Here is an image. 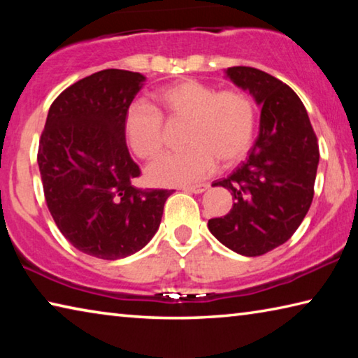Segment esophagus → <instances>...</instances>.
Instances as JSON below:
<instances>
[{
  "mask_svg": "<svg viewBox=\"0 0 358 358\" xmlns=\"http://www.w3.org/2000/svg\"><path fill=\"white\" fill-rule=\"evenodd\" d=\"M183 189L187 192H194V194H202L203 191L208 189L207 183H199V185H192V186H183Z\"/></svg>",
  "mask_w": 358,
  "mask_h": 358,
  "instance_id": "obj_1",
  "label": "esophagus"
}]
</instances>
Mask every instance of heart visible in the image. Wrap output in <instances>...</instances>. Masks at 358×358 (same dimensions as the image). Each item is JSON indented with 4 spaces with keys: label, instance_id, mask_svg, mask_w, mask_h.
<instances>
[{
    "label": "heart",
    "instance_id": "obj_1",
    "mask_svg": "<svg viewBox=\"0 0 358 358\" xmlns=\"http://www.w3.org/2000/svg\"><path fill=\"white\" fill-rule=\"evenodd\" d=\"M155 107L132 104L124 117V136L141 159H155L164 150L169 123L185 121L178 153L159 157L147 169L155 185H186L213 171L216 162L230 167L250 151L257 126L256 104L238 88L216 92L215 87L185 78L153 93Z\"/></svg>",
    "mask_w": 358,
    "mask_h": 358
}]
</instances>
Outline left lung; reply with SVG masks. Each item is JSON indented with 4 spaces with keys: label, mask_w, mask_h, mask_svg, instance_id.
Returning a JSON list of instances; mask_svg holds the SVG:
<instances>
[{
    "label": "left lung",
    "mask_w": 358,
    "mask_h": 358,
    "mask_svg": "<svg viewBox=\"0 0 358 358\" xmlns=\"http://www.w3.org/2000/svg\"><path fill=\"white\" fill-rule=\"evenodd\" d=\"M227 77L262 106L260 132L246 161L213 183L230 191L234 205L208 229L229 250L256 257L286 243L306 216L319 145L305 106L286 83L248 66L229 68Z\"/></svg>",
    "instance_id": "8db88e82"
}]
</instances>
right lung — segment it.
I'll list each match as a JSON object with an SVG mask.
<instances>
[{"instance_id": "obj_1", "label": "right lung", "mask_w": 358, "mask_h": 358, "mask_svg": "<svg viewBox=\"0 0 358 358\" xmlns=\"http://www.w3.org/2000/svg\"><path fill=\"white\" fill-rule=\"evenodd\" d=\"M138 72L104 69L52 102L38 164L48 211L88 256L117 260L148 243L172 189L136 187L141 169L126 147L124 117L143 87Z\"/></svg>"}]
</instances>
